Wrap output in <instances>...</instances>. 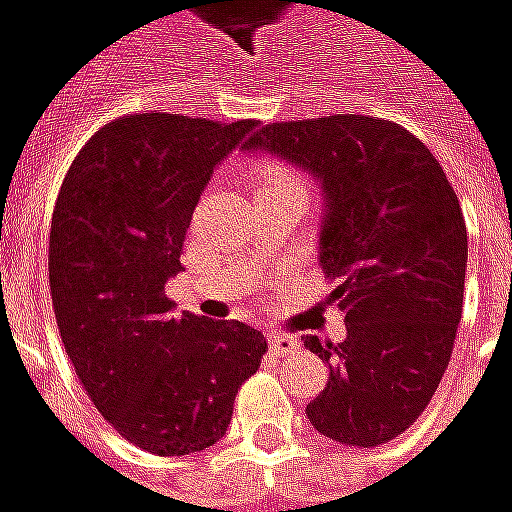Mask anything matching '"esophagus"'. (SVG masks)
<instances>
[{"label": "esophagus", "mask_w": 512, "mask_h": 512, "mask_svg": "<svg viewBox=\"0 0 512 512\" xmlns=\"http://www.w3.org/2000/svg\"><path fill=\"white\" fill-rule=\"evenodd\" d=\"M267 344H270V352L273 355H287V352H293L298 346L296 338H290V335H284V332H270L267 335Z\"/></svg>", "instance_id": "esophagus-1"}]
</instances>
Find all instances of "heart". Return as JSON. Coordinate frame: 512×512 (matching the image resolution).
<instances>
[{"label":"heart","instance_id":"b5f03b06","mask_svg":"<svg viewBox=\"0 0 512 512\" xmlns=\"http://www.w3.org/2000/svg\"><path fill=\"white\" fill-rule=\"evenodd\" d=\"M270 183H298V180L290 174V171H284V168L267 166L262 168V174H259V185H270Z\"/></svg>","mask_w":512,"mask_h":512}]
</instances>
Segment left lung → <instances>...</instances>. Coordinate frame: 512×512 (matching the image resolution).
Here are the masks:
<instances>
[{"label": "left lung", "instance_id": "8db88e82", "mask_svg": "<svg viewBox=\"0 0 512 512\" xmlns=\"http://www.w3.org/2000/svg\"><path fill=\"white\" fill-rule=\"evenodd\" d=\"M307 168L324 191L318 259L338 287L341 344L307 335L329 363L307 406L315 431L375 448L425 411L462 321L468 231L445 171L400 123L369 115L267 123L245 143Z\"/></svg>", "mask_w": 512, "mask_h": 512}]
</instances>
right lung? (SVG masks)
<instances>
[{
	"instance_id": "1",
	"label": "right lung",
	"mask_w": 512,
	"mask_h": 512,
	"mask_svg": "<svg viewBox=\"0 0 512 512\" xmlns=\"http://www.w3.org/2000/svg\"><path fill=\"white\" fill-rule=\"evenodd\" d=\"M253 132L256 120L126 115L89 137L58 191L47 264L61 344L106 423L157 456L222 440L267 352L259 329L177 318L166 298L200 194Z\"/></svg>"
}]
</instances>
